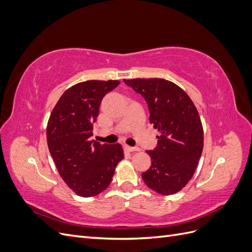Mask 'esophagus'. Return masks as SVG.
<instances>
[{
	"label": "esophagus",
	"mask_w": 252,
	"mask_h": 252,
	"mask_svg": "<svg viewBox=\"0 0 252 252\" xmlns=\"http://www.w3.org/2000/svg\"><path fill=\"white\" fill-rule=\"evenodd\" d=\"M125 149L127 151H129V152H133V151H139L140 150V148H138V147H130V146H128V145H125Z\"/></svg>",
	"instance_id": "1"
}]
</instances>
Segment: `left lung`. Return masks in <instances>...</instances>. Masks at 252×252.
Returning a JSON list of instances; mask_svg holds the SVG:
<instances>
[{
    "mask_svg": "<svg viewBox=\"0 0 252 252\" xmlns=\"http://www.w3.org/2000/svg\"><path fill=\"white\" fill-rule=\"evenodd\" d=\"M124 83L144 96L150 123L158 129V146L147 151L150 168L142 178L163 195L179 192L191 180L204 146L200 114L191 98L177 84L164 79H130Z\"/></svg>",
    "mask_w": 252,
    "mask_h": 252,
    "instance_id": "obj_1",
    "label": "left lung"
}]
</instances>
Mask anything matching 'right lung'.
Here are the masks:
<instances>
[{
  "label": "right lung",
  "instance_id": "obj_1",
  "mask_svg": "<svg viewBox=\"0 0 252 252\" xmlns=\"http://www.w3.org/2000/svg\"><path fill=\"white\" fill-rule=\"evenodd\" d=\"M119 84L118 80L75 84L61 95L50 113L46 128L50 155L61 178L83 197L107 189L124 158L122 145L90 140L102 98Z\"/></svg>",
  "mask_w": 252,
  "mask_h": 252
}]
</instances>
